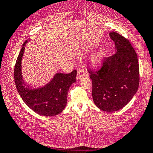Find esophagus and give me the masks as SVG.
Here are the masks:
<instances>
[{
    "instance_id": "1",
    "label": "esophagus",
    "mask_w": 153,
    "mask_h": 153,
    "mask_svg": "<svg viewBox=\"0 0 153 153\" xmlns=\"http://www.w3.org/2000/svg\"><path fill=\"white\" fill-rule=\"evenodd\" d=\"M86 76V71L83 69H79L77 70V79H82Z\"/></svg>"
}]
</instances>
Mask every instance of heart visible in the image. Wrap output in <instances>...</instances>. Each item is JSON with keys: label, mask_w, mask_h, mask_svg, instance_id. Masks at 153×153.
<instances>
[{"label": "heart", "mask_w": 153, "mask_h": 153, "mask_svg": "<svg viewBox=\"0 0 153 153\" xmlns=\"http://www.w3.org/2000/svg\"><path fill=\"white\" fill-rule=\"evenodd\" d=\"M99 62V59L97 58H96L95 59V62L97 63V62Z\"/></svg>", "instance_id": "heart-1"}]
</instances>
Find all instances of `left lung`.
Here are the masks:
<instances>
[{
	"label": "left lung",
	"instance_id": "1",
	"mask_svg": "<svg viewBox=\"0 0 153 153\" xmlns=\"http://www.w3.org/2000/svg\"><path fill=\"white\" fill-rule=\"evenodd\" d=\"M116 53L103 58L98 70L88 69L92 79L94 103L101 110L114 112L124 107L137 92L139 85V66L130 42L116 32H110Z\"/></svg>",
	"mask_w": 153,
	"mask_h": 153
}]
</instances>
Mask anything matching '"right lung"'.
I'll return each mask as SVG.
<instances>
[{"instance_id":"right-lung-1","label":"right lung","mask_w":153,"mask_h":153,"mask_svg":"<svg viewBox=\"0 0 153 153\" xmlns=\"http://www.w3.org/2000/svg\"><path fill=\"white\" fill-rule=\"evenodd\" d=\"M26 43L25 41L23 45L14 66V82L19 95L29 108L39 115L59 114L66 107L68 90L76 82L77 71L74 70L70 74L58 73L49 83L42 88H26L21 73L22 58Z\"/></svg>"}]
</instances>
